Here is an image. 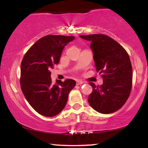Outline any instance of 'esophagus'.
I'll list each match as a JSON object with an SVG mask.
<instances>
[{
	"mask_svg": "<svg viewBox=\"0 0 148 148\" xmlns=\"http://www.w3.org/2000/svg\"><path fill=\"white\" fill-rule=\"evenodd\" d=\"M84 84V82L81 81H76V85L77 86H79V85H81V84Z\"/></svg>",
	"mask_w": 148,
	"mask_h": 148,
	"instance_id": "esophagus-1",
	"label": "esophagus"
}]
</instances>
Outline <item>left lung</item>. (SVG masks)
<instances>
[{
    "label": "left lung",
    "instance_id": "left-lung-1",
    "mask_svg": "<svg viewBox=\"0 0 148 148\" xmlns=\"http://www.w3.org/2000/svg\"><path fill=\"white\" fill-rule=\"evenodd\" d=\"M91 42L96 70L103 74V84L90 83L92 92L88 103L96 111L109 114L118 111L130 96L132 67L128 53L120 44L105 35H80Z\"/></svg>",
    "mask_w": 148,
    "mask_h": 148
}]
</instances>
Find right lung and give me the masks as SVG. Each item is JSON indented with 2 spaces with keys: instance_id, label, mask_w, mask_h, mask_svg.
<instances>
[{
  "instance_id": "obj_1",
  "label": "right lung",
  "mask_w": 148,
  "mask_h": 148,
  "mask_svg": "<svg viewBox=\"0 0 148 148\" xmlns=\"http://www.w3.org/2000/svg\"><path fill=\"white\" fill-rule=\"evenodd\" d=\"M74 36L47 35L35 42L25 54L21 64V90L34 109L46 117L55 116L63 110L76 81L56 80L52 84L51 69L59 63L64 47Z\"/></svg>"
}]
</instances>
